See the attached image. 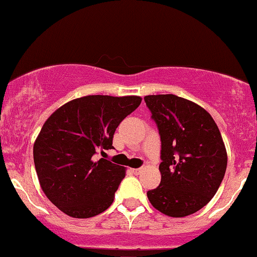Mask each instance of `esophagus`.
I'll list each match as a JSON object with an SVG mask.
<instances>
[{"mask_svg": "<svg viewBox=\"0 0 257 257\" xmlns=\"http://www.w3.org/2000/svg\"><path fill=\"white\" fill-rule=\"evenodd\" d=\"M141 172H142V168H139V169H132V173L136 174V175H139V174H141Z\"/></svg>", "mask_w": 257, "mask_h": 257, "instance_id": "esophagus-1", "label": "esophagus"}]
</instances>
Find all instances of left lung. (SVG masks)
<instances>
[{"label":"left lung","mask_w":257,"mask_h":257,"mask_svg":"<svg viewBox=\"0 0 257 257\" xmlns=\"http://www.w3.org/2000/svg\"><path fill=\"white\" fill-rule=\"evenodd\" d=\"M157 123L162 180L147 192L152 206L169 217H186L216 195L227 169V151L211 115L174 94L145 96Z\"/></svg>","instance_id":"obj_1"}]
</instances>
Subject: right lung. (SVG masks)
<instances>
[{
    "mask_svg": "<svg viewBox=\"0 0 257 257\" xmlns=\"http://www.w3.org/2000/svg\"><path fill=\"white\" fill-rule=\"evenodd\" d=\"M136 95H87L56 110L44 123L33 154L46 197L73 218H90L110 207L125 168L95 154L111 150L115 130L140 106Z\"/></svg>",
    "mask_w": 257,
    "mask_h": 257,
    "instance_id": "obj_1",
    "label": "right lung"
}]
</instances>
